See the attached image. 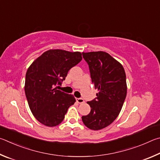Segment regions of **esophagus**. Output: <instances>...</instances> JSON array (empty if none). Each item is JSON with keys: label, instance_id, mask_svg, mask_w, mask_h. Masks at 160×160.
<instances>
[{"label": "esophagus", "instance_id": "1", "mask_svg": "<svg viewBox=\"0 0 160 160\" xmlns=\"http://www.w3.org/2000/svg\"><path fill=\"white\" fill-rule=\"evenodd\" d=\"M76 100H77V102L78 103H79V104H82V103H83L85 101L84 100H83V98H76Z\"/></svg>", "mask_w": 160, "mask_h": 160}]
</instances>
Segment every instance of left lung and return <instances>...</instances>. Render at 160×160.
<instances>
[{"instance_id":"left-lung-1","label":"left lung","mask_w":160,"mask_h":160,"mask_svg":"<svg viewBox=\"0 0 160 160\" xmlns=\"http://www.w3.org/2000/svg\"><path fill=\"white\" fill-rule=\"evenodd\" d=\"M88 64L92 83L98 90L97 97L87 103L91 112L82 116L86 127L100 130L111 124L118 117L127 96L126 73L123 66L103 51L82 52Z\"/></svg>"}]
</instances>
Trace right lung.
Masks as SVG:
<instances>
[{
	"mask_svg": "<svg viewBox=\"0 0 160 160\" xmlns=\"http://www.w3.org/2000/svg\"><path fill=\"white\" fill-rule=\"evenodd\" d=\"M82 60L80 52L56 49L43 52L28 68L24 91L33 116L41 124L52 127L63 121L74 97L58 90L69 70Z\"/></svg>",
	"mask_w": 160,
	"mask_h": 160,
	"instance_id": "right-lung-1",
	"label": "right lung"
}]
</instances>
